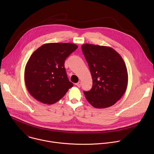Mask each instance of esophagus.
Listing matches in <instances>:
<instances>
[{
    "label": "esophagus",
    "mask_w": 154,
    "mask_h": 154,
    "mask_svg": "<svg viewBox=\"0 0 154 154\" xmlns=\"http://www.w3.org/2000/svg\"><path fill=\"white\" fill-rule=\"evenodd\" d=\"M81 84H82V82H79L78 83H77L75 84V85H76V86H77L78 87H80Z\"/></svg>",
    "instance_id": "34e87169"
}]
</instances>
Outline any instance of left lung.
I'll use <instances>...</instances> for the list:
<instances>
[{"mask_svg": "<svg viewBox=\"0 0 154 154\" xmlns=\"http://www.w3.org/2000/svg\"><path fill=\"white\" fill-rule=\"evenodd\" d=\"M83 54L93 79L92 88L84 91L86 100L96 108L113 105L123 96L128 84L126 65L113 48L85 44Z\"/></svg>", "mask_w": 154, "mask_h": 154, "instance_id": "8db88e82", "label": "left lung"}]
</instances>
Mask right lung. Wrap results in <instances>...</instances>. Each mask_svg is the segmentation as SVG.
<instances>
[{
  "label": "right lung",
  "instance_id": "add662e5",
  "mask_svg": "<svg viewBox=\"0 0 154 154\" xmlns=\"http://www.w3.org/2000/svg\"><path fill=\"white\" fill-rule=\"evenodd\" d=\"M77 48L72 43H47L32 54L25 68L24 80L33 97L54 104L74 86L68 80L64 61Z\"/></svg>",
  "mask_w": 154,
  "mask_h": 154
}]
</instances>
